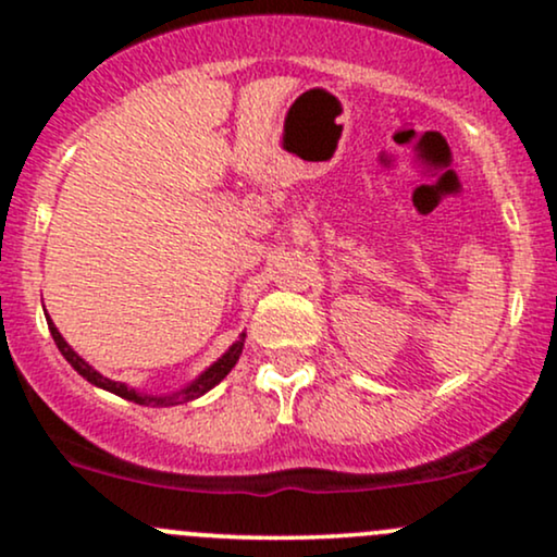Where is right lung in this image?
I'll return each mask as SVG.
<instances>
[{
    "label": "right lung",
    "instance_id": "right-lung-1",
    "mask_svg": "<svg viewBox=\"0 0 557 557\" xmlns=\"http://www.w3.org/2000/svg\"><path fill=\"white\" fill-rule=\"evenodd\" d=\"M47 324H49V332H52L57 348H60V354L65 356V361L75 369V372L83 376V380L91 382V385H96V387L107 389V393L120 395V398H125V400H131V403H138V406H154V408L157 406H181V403L201 398L203 393H209V389H212L214 385H220V382L230 374V369H233L235 363H238L240 354H243V343H246V332H240L238 341L230 345V348L220 356V359L212 363V367L203 369V372L198 374L194 382H188V385H185V387L175 389V393L151 395V393H140V389H136V387H127L125 382H114V380H110V376L96 372L91 363H88L86 359H81V356L75 354L73 348H70V343L60 335V330L54 327V322H52V319H49V314H47Z\"/></svg>",
    "mask_w": 557,
    "mask_h": 557
}]
</instances>
